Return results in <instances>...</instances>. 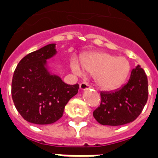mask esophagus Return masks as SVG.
Segmentation results:
<instances>
[{"label": "esophagus", "mask_w": 158, "mask_h": 158, "mask_svg": "<svg viewBox=\"0 0 158 158\" xmlns=\"http://www.w3.org/2000/svg\"><path fill=\"white\" fill-rule=\"evenodd\" d=\"M90 85L89 84H87V83H85V82H83V83H81V84H79V89L81 90H86L88 89H90Z\"/></svg>", "instance_id": "34e87169"}]
</instances>
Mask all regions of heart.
<instances>
[{"label": "heart", "instance_id": "b5f03b06", "mask_svg": "<svg viewBox=\"0 0 158 158\" xmlns=\"http://www.w3.org/2000/svg\"><path fill=\"white\" fill-rule=\"evenodd\" d=\"M81 65L85 71L95 74L96 84L101 89L108 91L120 87L130 72V64L126 58L117 57L108 53H95L83 58ZM71 69L77 75L83 73L75 60L71 62Z\"/></svg>", "mask_w": 158, "mask_h": 158}]
</instances>
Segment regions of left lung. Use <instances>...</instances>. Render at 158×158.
Here are the masks:
<instances>
[{
	"label": "left lung",
	"instance_id": "1",
	"mask_svg": "<svg viewBox=\"0 0 158 158\" xmlns=\"http://www.w3.org/2000/svg\"><path fill=\"white\" fill-rule=\"evenodd\" d=\"M101 103L93 115L102 125L120 126L134 121L143 111L148 97V84L140 65L131 72L128 81L112 92H101Z\"/></svg>",
	"mask_w": 158,
	"mask_h": 158
}]
</instances>
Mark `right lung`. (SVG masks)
I'll list each match as a JSON object with an SVG mask.
<instances>
[{"mask_svg": "<svg viewBox=\"0 0 158 158\" xmlns=\"http://www.w3.org/2000/svg\"><path fill=\"white\" fill-rule=\"evenodd\" d=\"M56 53L55 44L30 53L19 62L13 74L11 95L15 108L34 124L56 122L63 116L69 100L78 93L79 84H65L48 69L47 60Z\"/></svg>", "mask_w": 158, "mask_h": 158, "instance_id": "right-lung-1", "label": "right lung"}]
</instances>
